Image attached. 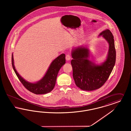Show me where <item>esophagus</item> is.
Returning <instances> with one entry per match:
<instances>
[{
	"mask_svg": "<svg viewBox=\"0 0 131 131\" xmlns=\"http://www.w3.org/2000/svg\"><path fill=\"white\" fill-rule=\"evenodd\" d=\"M71 59V56L70 55H67L66 56V60H67V61H69Z\"/></svg>",
	"mask_w": 131,
	"mask_h": 131,
	"instance_id": "34e87169",
	"label": "esophagus"
}]
</instances>
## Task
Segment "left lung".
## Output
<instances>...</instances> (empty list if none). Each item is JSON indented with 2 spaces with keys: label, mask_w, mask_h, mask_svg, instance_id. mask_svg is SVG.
Masks as SVG:
<instances>
[{
  "label": "left lung",
  "mask_w": 131,
  "mask_h": 131,
  "mask_svg": "<svg viewBox=\"0 0 131 131\" xmlns=\"http://www.w3.org/2000/svg\"><path fill=\"white\" fill-rule=\"evenodd\" d=\"M101 36L108 44V50L105 60L100 64L90 58L92 56L87 45L75 47L71 51L73 78L76 85L82 90L92 91L101 87L114 66L116 51L112 33L106 29L100 33L99 37Z\"/></svg>",
  "instance_id": "left-lung-1"
}]
</instances>
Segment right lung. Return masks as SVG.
<instances>
[{
    "label": "right lung",
    "instance_id": "add662e5",
    "mask_svg": "<svg viewBox=\"0 0 131 131\" xmlns=\"http://www.w3.org/2000/svg\"><path fill=\"white\" fill-rule=\"evenodd\" d=\"M65 63V55L62 53L51 62L45 74L41 80L35 82H31L26 81L18 73L14 65L13 53L12 56L13 68L17 76L27 89L35 94L48 93L53 90L56 85L58 72Z\"/></svg>",
    "mask_w": 131,
    "mask_h": 131
}]
</instances>
